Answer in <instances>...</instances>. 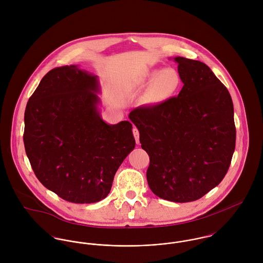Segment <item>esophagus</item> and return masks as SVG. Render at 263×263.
Here are the masks:
<instances>
[{
  "mask_svg": "<svg viewBox=\"0 0 263 263\" xmlns=\"http://www.w3.org/2000/svg\"><path fill=\"white\" fill-rule=\"evenodd\" d=\"M133 134H134V137L136 139V143L139 144L140 143V134H139V130H138L137 127L133 128Z\"/></svg>",
  "mask_w": 263,
  "mask_h": 263,
  "instance_id": "1",
  "label": "esophagus"
}]
</instances>
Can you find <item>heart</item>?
<instances>
[{
  "mask_svg": "<svg viewBox=\"0 0 263 263\" xmlns=\"http://www.w3.org/2000/svg\"><path fill=\"white\" fill-rule=\"evenodd\" d=\"M146 86L147 101L150 104H160L173 96L180 86V77L173 69H157L148 72L143 79Z\"/></svg>",
  "mask_w": 263,
  "mask_h": 263,
  "instance_id": "1",
  "label": "heart"
}]
</instances>
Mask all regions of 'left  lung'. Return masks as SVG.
Segmentation results:
<instances>
[{"mask_svg":"<svg viewBox=\"0 0 263 263\" xmlns=\"http://www.w3.org/2000/svg\"><path fill=\"white\" fill-rule=\"evenodd\" d=\"M178 96L139 107L129 119L150 157L147 180L159 197L196 200L220 184L236 143L234 106L225 85L203 63L177 57Z\"/></svg>","mask_w":263,"mask_h":263,"instance_id":"left-lung-1","label":"left lung"}]
</instances>
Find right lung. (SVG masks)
<instances>
[{"label": "right lung", "instance_id": "1", "mask_svg": "<svg viewBox=\"0 0 263 263\" xmlns=\"http://www.w3.org/2000/svg\"><path fill=\"white\" fill-rule=\"evenodd\" d=\"M97 76L75 65L52 69L29 98L23 141L38 180L67 201L105 198L126 156L135 149L133 124L100 116Z\"/></svg>", "mask_w": 263, "mask_h": 263}]
</instances>
